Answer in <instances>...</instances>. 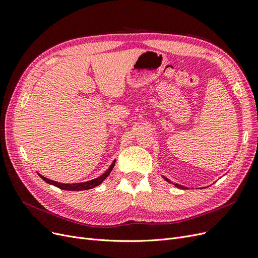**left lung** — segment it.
Listing matches in <instances>:
<instances>
[{
  "label": "left lung",
  "instance_id": "1",
  "mask_svg": "<svg viewBox=\"0 0 258 258\" xmlns=\"http://www.w3.org/2000/svg\"><path fill=\"white\" fill-rule=\"evenodd\" d=\"M163 178H164V180H166V181H167L168 182V183H171V181L168 179V178H166V177H164V176H162ZM174 186H176V187H179V188H184V189H186L187 187L186 186H183V185H180V184H178V183H176V184H174Z\"/></svg>",
  "mask_w": 258,
  "mask_h": 258
}]
</instances>
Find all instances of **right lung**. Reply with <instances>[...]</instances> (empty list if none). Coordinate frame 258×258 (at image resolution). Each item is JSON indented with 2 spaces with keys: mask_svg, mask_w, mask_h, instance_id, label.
Segmentation results:
<instances>
[{
  "mask_svg": "<svg viewBox=\"0 0 258 258\" xmlns=\"http://www.w3.org/2000/svg\"><path fill=\"white\" fill-rule=\"evenodd\" d=\"M114 164H115V160L111 163L110 167L108 168L102 176H99L95 179H92L90 181H87V182H80V183H61V182H56V181H53V180H50L48 179L44 176H41L40 173L37 172L38 176L43 179L45 182H47L48 184H51V185H54L56 187H59L61 189H65V190H86V189H90V188H93L99 184H102V182L109 176L111 170L113 169L114 167Z\"/></svg>",
  "mask_w": 258,
  "mask_h": 258,
  "instance_id": "1",
  "label": "right lung"
}]
</instances>
